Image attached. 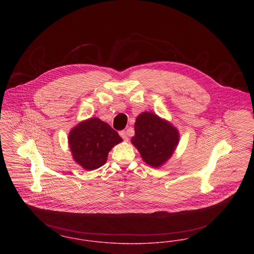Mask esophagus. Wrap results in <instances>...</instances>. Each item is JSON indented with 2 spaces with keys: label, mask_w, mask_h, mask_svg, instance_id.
Returning a JSON list of instances; mask_svg holds the SVG:
<instances>
[{
  "label": "esophagus",
  "mask_w": 254,
  "mask_h": 254,
  "mask_svg": "<svg viewBox=\"0 0 254 254\" xmlns=\"http://www.w3.org/2000/svg\"><path fill=\"white\" fill-rule=\"evenodd\" d=\"M119 135H120V136H121L125 141L128 140V136H127V134H126L125 131H120V132H119Z\"/></svg>",
  "instance_id": "1"
}]
</instances>
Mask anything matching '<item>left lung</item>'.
Returning a JSON list of instances; mask_svg holds the SVG:
<instances>
[{
	"label": "left lung",
	"mask_w": 254,
	"mask_h": 254,
	"mask_svg": "<svg viewBox=\"0 0 254 254\" xmlns=\"http://www.w3.org/2000/svg\"><path fill=\"white\" fill-rule=\"evenodd\" d=\"M179 132L167 119L151 112L139 114L135 122V135L131 142L143 162L160 168L171 158L179 143Z\"/></svg>",
	"instance_id": "left-lung-1"
}]
</instances>
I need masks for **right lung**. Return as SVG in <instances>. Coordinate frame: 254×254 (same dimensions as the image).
<instances>
[{
	"instance_id": "add662e5",
	"label": "right lung",
	"mask_w": 254,
	"mask_h": 254,
	"mask_svg": "<svg viewBox=\"0 0 254 254\" xmlns=\"http://www.w3.org/2000/svg\"><path fill=\"white\" fill-rule=\"evenodd\" d=\"M121 141L119 133L98 118L81 121L68 135L74 161L88 171L105 165L111 149Z\"/></svg>"
}]
</instances>
